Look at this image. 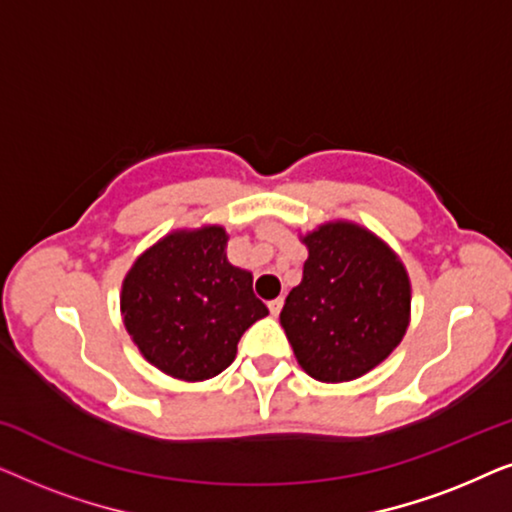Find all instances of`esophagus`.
<instances>
[{"label":"esophagus","instance_id":"obj_1","mask_svg":"<svg viewBox=\"0 0 512 512\" xmlns=\"http://www.w3.org/2000/svg\"><path fill=\"white\" fill-rule=\"evenodd\" d=\"M282 305H284V298H275V300H270V303H268V310H270L272 317H277V314L282 312Z\"/></svg>","mask_w":512,"mask_h":512}]
</instances>
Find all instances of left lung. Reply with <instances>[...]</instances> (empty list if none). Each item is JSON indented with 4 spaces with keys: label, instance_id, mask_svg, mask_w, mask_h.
Here are the masks:
<instances>
[{
    "label": "left lung",
    "instance_id": "8db88e82",
    "mask_svg": "<svg viewBox=\"0 0 512 512\" xmlns=\"http://www.w3.org/2000/svg\"><path fill=\"white\" fill-rule=\"evenodd\" d=\"M303 242V282L286 296L279 321L307 375L356 380L405 335L408 275L387 244L352 223H328Z\"/></svg>",
    "mask_w": 512,
    "mask_h": 512
}]
</instances>
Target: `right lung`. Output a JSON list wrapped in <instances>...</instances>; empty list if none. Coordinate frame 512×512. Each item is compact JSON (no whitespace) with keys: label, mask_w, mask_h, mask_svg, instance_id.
<instances>
[{"label":"right lung","mask_w":512,"mask_h":512,"mask_svg":"<svg viewBox=\"0 0 512 512\" xmlns=\"http://www.w3.org/2000/svg\"><path fill=\"white\" fill-rule=\"evenodd\" d=\"M226 230L174 233L132 265L123 282L125 328L163 373L198 382L233 363L244 331L268 314L251 275L226 258Z\"/></svg>","instance_id":"obj_1"}]
</instances>
